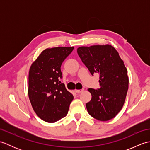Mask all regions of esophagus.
Masks as SVG:
<instances>
[{"instance_id": "1", "label": "esophagus", "mask_w": 150, "mask_h": 150, "mask_svg": "<svg viewBox=\"0 0 150 150\" xmlns=\"http://www.w3.org/2000/svg\"><path fill=\"white\" fill-rule=\"evenodd\" d=\"M83 91H84V89H82V90H75V92L77 93H81Z\"/></svg>"}]
</instances>
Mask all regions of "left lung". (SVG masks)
<instances>
[{
	"label": "left lung",
	"instance_id": "8db88e82",
	"mask_svg": "<svg viewBox=\"0 0 150 150\" xmlns=\"http://www.w3.org/2000/svg\"><path fill=\"white\" fill-rule=\"evenodd\" d=\"M77 53L92 75H99L100 88L88 90L92 96L86 105L88 113L98 120H111L122 109L128 90L123 60L109 44L79 47Z\"/></svg>",
	"mask_w": 150,
	"mask_h": 150
}]
</instances>
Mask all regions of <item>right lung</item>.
Listing matches in <instances>:
<instances>
[{
	"mask_svg": "<svg viewBox=\"0 0 150 150\" xmlns=\"http://www.w3.org/2000/svg\"><path fill=\"white\" fill-rule=\"evenodd\" d=\"M74 47H56L42 51L31 64L28 77V96L35 112L47 122L66 116L73 95L59 81L60 66Z\"/></svg>",
	"mask_w": 150,
	"mask_h": 150,
	"instance_id": "1",
	"label": "right lung"
}]
</instances>
